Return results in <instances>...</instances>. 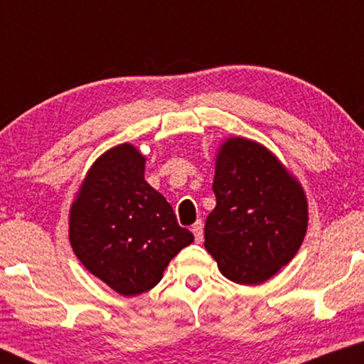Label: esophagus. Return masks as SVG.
Wrapping results in <instances>:
<instances>
[{
  "label": "esophagus",
  "mask_w": 364,
  "mask_h": 364,
  "mask_svg": "<svg viewBox=\"0 0 364 364\" xmlns=\"http://www.w3.org/2000/svg\"><path fill=\"white\" fill-rule=\"evenodd\" d=\"M192 232H193V237H196V242L200 243L203 240V223L200 220H197L192 225Z\"/></svg>",
  "instance_id": "obj_1"
}]
</instances>
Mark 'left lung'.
<instances>
[{"mask_svg":"<svg viewBox=\"0 0 364 364\" xmlns=\"http://www.w3.org/2000/svg\"><path fill=\"white\" fill-rule=\"evenodd\" d=\"M217 205L205 222V248L228 280L257 285L295 257L306 233L300 183L270 151L243 137L217 157Z\"/></svg>","mask_w":364,"mask_h":364,"instance_id":"obj_1","label":"left lung"}]
</instances>
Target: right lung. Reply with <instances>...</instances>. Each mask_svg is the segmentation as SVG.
Wrapping results in <instances>:
<instances>
[{
    "label": "right lung",
    "mask_w": 364,
    "mask_h": 364,
    "mask_svg": "<svg viewBox=\"0 0 364 364\" xmlns=\"http://www.w3.org/2000/svg\"><path fill=\"white\" fill-rule=\"evenodd\" d=\"M144 166L146 159L131 144L102 154L69 218L76 257L124 296L156 287L168 262L193 242L171 203L144 181Z\"/></svg>",
    "instance_id": "right-lung-1"
}]
</instances>
